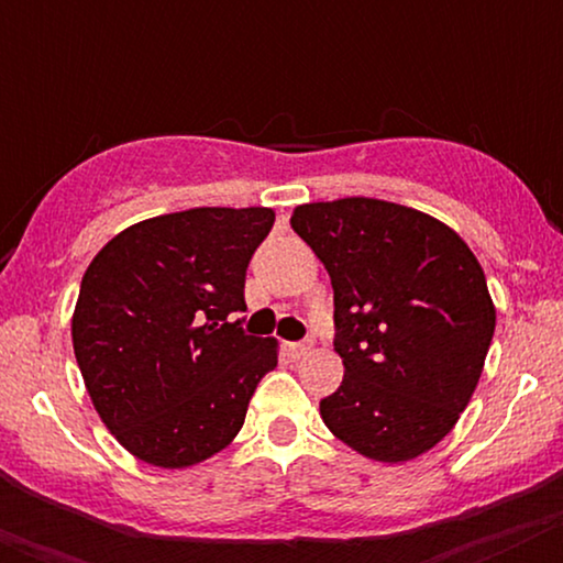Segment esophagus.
<instances>
[{"label":"esophagus","mask_w":563,"mask_h":563,"mask_svg":"<svg viewBox=\"0 0 563 563\" xmlns=\"http://www.w3.org/2000/svg\"><path fill=\"white\" fill-rule=\"evenodd\" d=\"M312 341H296V344H288V352L294 354V357H307L309 352H312Z\"/></svg>","instance_id":"34e87169"}]
</instances>
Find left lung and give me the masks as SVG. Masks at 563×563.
Segmentation results:
<instances>
[{
  "mask_svg": "<svg viewBox=\"0 0 563 563\" xmlns=\"http://www.w3.org/2000/svg\"><path fill=\"white\" fill-rule=\"evenodd\" d=\"M290 228L333 286L344 380L322 421L373 461L423 455L466 410L493 344L482 264L448 224L378 198L296 206Z\"/></svg>",
  "mask_w": 563,
  "mask_h": 563,
  "instance_id": "left-lung-1",
  "label": "left lung"
}]
</instances>
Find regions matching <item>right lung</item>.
I'll return each mask as SVG.
<instances>
[{"mask_svg": "<svg viewBox=\"0 0 563 563\" xmlns=\"http://www.w3.org/2000/svg\"><path fill=\"white\" fill-rule=\"evenodd\" d=\"M273 209L203 206L132 224L81 277L70 335L102 423L140 461L187 468L224 450L277 341L243 333L245 269Z\"/></svg>", "mask_w": 563, "mask_h": 563, "instance_id": "obj_1", "label": "right lung"}]
</instances>
